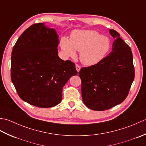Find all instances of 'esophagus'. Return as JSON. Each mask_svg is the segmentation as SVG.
Returning <instances> with one entry per match:
<instances>
[{"label": "esophagus", "instance_id": "obj_1", "mask_svg": "<svg viewBox=\"0 0 146 146\" xmlns=\"http://www.w3.org/2000/svg\"><path fill=\"white\" fill-rule=\"evenodd\" d=\"M76 70H77V72H79V70H80V69H81V66H80V65H77V64H76Z\"/></svg>", "mask_w": 146, "mask_h": 146}]
</instances>
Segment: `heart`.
Wrapping results in <instances>:
<instances>
[{"label":"heart","instance_id":"1","mask_svg":"<svg viewBox=\"0 0 146 146\" xmlns=\"http://www.w3.org/2000/svg\"><path fill=\"white\" fill-rule=\"evenodd\" d=\"M62 50L70 57L76 56V50L80 52V60L83 64L93 65L98 63L105 56L110 47L109 39L92 30L74 31L70 40L62 37Z\"/></svg>","mask_w":146,"mask_h":146}]
</instances>
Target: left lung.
I'll return each mask as SVG.
<instances>
[{
	"mask_svg": "<svg viewBox=\"0 0 146 146\" xmlns=\"http://www.w3.org/2000/svg\"><path fill=\"white\" fill-rule=\"evenodd\" d=\"M112 51L98 63L82 67L81 79L83 102L93 110L103 111L122 103L127 97L135 77L130 47L114 29Z\"/></svg>",
	"mask_w": 146,
	"mask_h": 146,
	"instance_id": "1",
	"label": "left lung"
}]
</instances>
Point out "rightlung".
<instances>
[{
	"mask_svg": "<svg viewBox=\"0 0 146 146\" xmlns=\"http://www.w3.org/2000/svg\"><path fill=\"white\" fill-rule=\"evenodd\" d=\"M58 36L43 23L34 24L20 36L13 48L11 77L19 96L39 108L60 103L62 89L77 74L75 64L58 56Z\"/></svg>",
	"mask_w": 146,
	"mask_h": 146,
	"instance_id": "right-lung-1",
	"label": "right lung"
}]
</instances>
